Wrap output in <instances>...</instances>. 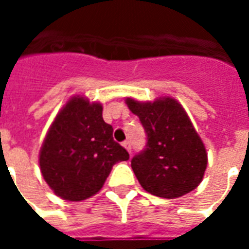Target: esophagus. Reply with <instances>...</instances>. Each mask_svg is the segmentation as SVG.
<instances>
[{
    "label": "esophagus",
    "mask_w": 249,
    "mask_h": 249,
    "mask_svg": "<svg viewBox=\"0 0 249 249\" xmlns=\"http://www.w3.org/2000/svg\"><path fill=\"white\" fill-rule=\"evenodd\" d=\"M123 146H124L125 150H126L129 154H132V146H130V142H129V141H125L124 143H123Z\"/></svg>",
    "instance_id": "obj_1"
}]
</instances>
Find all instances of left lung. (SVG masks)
<instances>
[{"label":"left lung","mask_w":249,"mask_h":249,"mask_svg":"<svg viewBox=\"0 0 249 249\" xmlns=\"http://www.w3.org/2000/svg\"><path fill=\"white\" fill-rule=\"evenodd\" d=\"M126 105L140 117L147 143L132 159V169L141 186L155 196L174 199L196 189L207 169L203 141L187 113L174 98Z\"/></svg>","instance_id":"8db88e82"}]
</instances>
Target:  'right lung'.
<instances>
[{
  "instance_id": "1",
  "label": "right lung",
  "mask_w": 249,
  "mask_h": 249,
  "mask_svg": "<svg viewBox=\"0 0 249 249\" xmlns=\"http://www.w3.org/2000/svg\"><path fill=\"white\" fill-rule=\"evenodd\" d=\"M101 103L75 95L53 121L40 150L42 177L55 195L85 200L105 185L112 166L129 159L102 117Z\"/></svg>"
}]
</instances>
